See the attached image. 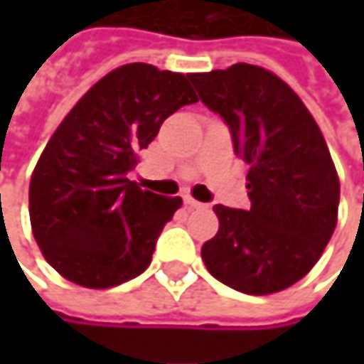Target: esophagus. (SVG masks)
Listing matches in <instances>:
<instances>
[{
	"mask_svg": "<svg viewBox=\"0 0 364 364\" xmlns=\"http://www.w3.org/2000/svg\"><path fill=\"white\" fill-rule=\"evenodd\" d=\"M183 202H185V204H187L189 208H202V206H204L202 202H198V200H193L191 196H183Z\"/></svg>",
	"mask_w": 364,
	"mask_h": 364,
	"instance_id": "34e87169",
	"label": "esophagus"
}]
</instances>
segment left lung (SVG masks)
Here are the masks:
<instances>
[{"label":"left lung","instance_id":"left-lung-1","mask_svg":"<svg viewBox=\"0 0 364 364\" xmlns=\"http://www.w3.org/2000/svg\"><path fill=\"white\" fill-rule=\"evenodd\" d=\"M189 80L251 166V206H213L219 232L202 247L204 265L240 293L289 289L314 267L337 225L339 179L325 136L301 99L261 67L236 63Z\"/></svg>","mask_w":364,"mask_h":364}]
</instances>
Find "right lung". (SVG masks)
<instances>
[{"mask_svg": "<svg viewBox=\"0 0 364 364\" xmlns=\"http://www.w3.org/2000/svg\"><path fill=\"white\" fill-rule=\"evenodd\" d=\"M196 101L189 75L130 63L67 113L29 185L33 236L60 276L109 289L147 269L181 198L141 189L128 173L162 122Z\"/></svg>", "mask_w": 364, "mask_h": 364, "instance_id": "obj_1", "label": "right lung"}]
</instances>
